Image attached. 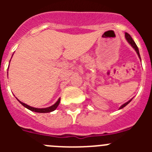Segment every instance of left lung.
I'll return each mask as SVG.
<instances>
[{"label": "left lung", "mask_w": 152, "mask_h": 152, "mask_svg": "<svg viewBox=\"0 0 152 152\" xmlns=\"http://www.w3.org/2000/svg\"><path fill=\"white\" fill-rule=\"evenodd\" d=\"M125 38H126V39L127 40V42H128L129 43L130 45H131V46L132 47V48H133L134 49H135V52H136L137 54H138V56H139V58L141 59L140 54H139V48H138V46H137V45H136V44H135V42H134V40L132 39V37H131V36H130V35L129 34V33H126V34H125ZM132 98L131 100H129V101L126 102V103H125L124 104H123V105H122L121 107H119V110H120V109H123V107H126V105H128L129 103L130 102L132 101Z\"/></svg>", "instance_id": "left-lung-1"}]
</instances>
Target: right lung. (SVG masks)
Here are the masks:
<instances>
[{"instance_id": "add662e5", "label": "right lung", "mask_w": 152, "mask_h": 152, "mask_svg": "<svg viewBox=\"0 0 152 152\" xmlns=\"http://www.w3.org/2000/svg\"><path fill=\"white\" fill-rule=\"evenodd\" d=\"M7 75H8V72H7ZM17 100H18V101L20 102V103L24 107H26V109H28V110H29L33 111V112H36V113H50V112H52V111H54L55 110H56V109L58 107V104H59L61 99H60V98H58V100L57 101H56V103L53 104V105L51 106V107H46V108H36V107H30V106L27 105V104H26V103H23V102H21L20 100H19L17 98Z\"/></svg>"}]
</instances>
